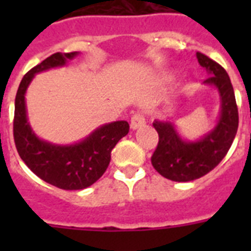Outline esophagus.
I'll use <instances>...</instances> for the list:
<instances>
[{"mask_svg": "<svg viewBox=\"0 0 251 251\" xmlns=\"http://www.w3.org/2000/svg\"><path fill=\"white\" fill-rule=\"evenodd\" d=\"M145 124H146L145 117H143L141 113H137V114H134L133 117H131L130 127H131L133 130H137L139 129V127H142V126H145Z\"/></svg>", "mask_w": 251, "mask_h": 251, "instance_id": "34e87169", "label": "esophagus"}]
</instances>
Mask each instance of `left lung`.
<instances>
[{"instance_id": "obj_1", "label": "left lung", "mask_w": 251, "mask_h": 251, "mask_svg": "<svg viewBox=\"0 0 251 251\" xmlns=\"http://www.w3.org/2000/svg\"><path fill=\"white\" fill-rule=\"evenodd\" d=\"M197 58L208 74L203 84L215 87L220 98V114L214 129L191 142L179 135L175 122L155 120L152 124L159 134V143L151 157L152 167L176 182L201 178L212 171L229 151L238 129V109L229 76L224 68L203 53L197 52Z\"/></svg>"}]
</instances>
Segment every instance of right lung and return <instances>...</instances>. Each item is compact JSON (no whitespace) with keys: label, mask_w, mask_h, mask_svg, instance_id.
<instances>
[{"label":"right lung","mask_w":251,"mask_h":251,"mask_svg":"<svg viewBox=\"0 0 251 251\" xmlns=\"http://www.w3.org/2000/svg\"><path fill=\"white\" fill-rule=\"evenodd\" d=\"M79 54L54 53L29 70L22 79L15 96L14 142L25 164L43 181L64 190H82L98 181L109 165L110 152L129 133L126 121L99 126L74 145H54L33 133L27 117L25 92L33 76L49 69L61 68Z\"/></svg>","instance_id":"1"}]
</instances>
